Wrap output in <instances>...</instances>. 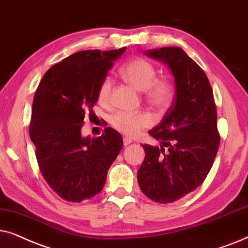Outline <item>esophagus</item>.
<instances>
[{"label": "esophagus", "mask_w": 248, "mask_h": 248, "mask_svg": "<svg viewBox=\"0 0 248 248\" xmlns=\"http://www.w3.org/2000/svg\"><path fill=\"white\" fill-rule=\"evenodd\" d=\"M131 141H133V140H131L129 137H124V146H127V145H129V144L131 143Z\"/></svg>", "instance_id": "esophagus-1"}]
</instances>
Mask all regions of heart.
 <instances>
[{"label":"heart","mask_w":248,"mask_h":248,"mask_svg":"<svg viewBox=\"0 0 248 248\" xmlns=\"http://www.w3.org/2000/svg\"><path fill=\"white\" fill-rule=\"evenodd\" d=\"M122 77L138 90L144 91V96L152 107L164 108L170 104L173 96V87L169 79L156 78V69L150 61L136 58L121 68ZM113 80L107 76L100 84L97 98L101 104L110 103ZM112 127L127 136H136L144 128L153 124V118L146 111H118L110 119Z\"/></svg>","instance_id":"heart-1"}]
</instances>
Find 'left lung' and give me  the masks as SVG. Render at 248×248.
Returning a JSON list of instances; mask_svg holds the SVG:
<instances>
[{"label":"left lung","instance_id":"left-lung-1","mask_svg":"<svg viewBox=\"0 0 248 248\" xmlns=\"http://www.w3.org/2000/svg\"><path fill=\"white\" fill-rule=\"evenodd\" d=\"M145 54L166 63L176 82L172 107L148 131L160 145H143L145 158L137 172L145 195L167 204L195 190L209 174L220 145L217 107L205 72L180 47Z\"/></svg>","mask_w":248,"mask_h":248}]
</instances>
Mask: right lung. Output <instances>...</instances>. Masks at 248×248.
<instances>
[{"instance_id": "obj_1", "label": "right lung", "mask_w": 248, "mask_h": 248, "mask_svg": "<svg viewBox=\"0 0 248 248\" xmlns=\"http://www.w3.org/2000/svg\"><path fill=\"white\" fill-rule=\"evenodd\" d=\"M124 51L75 53L49 68L36 90L29 135L43 178L68 202L100 193L124 145L110 127L95 138L82 137L81 128L86 115L94 113L100 84Z\"/></svg>"}]
</instances>
